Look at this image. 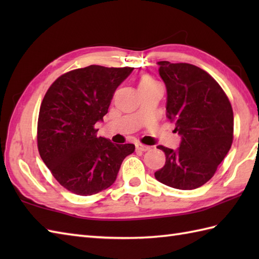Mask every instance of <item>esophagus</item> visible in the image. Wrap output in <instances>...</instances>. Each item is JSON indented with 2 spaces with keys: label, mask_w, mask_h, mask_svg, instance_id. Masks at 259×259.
I'll return each mask as SVG.
<instances>
[{
  "label": "esophagus",
  "mask_w": 259,
  "mask_h": 259,
  "mask_svg": "<svg viewBox=\"0 0 259 259\" xmlns=\"http://www.w3.org/2000/svg\"><path fill=\"white\" fill-rule=\"evenodd\" d=\"M136 149L138 151H147V150L150 149V147L141 145V144H136Z\"/></svg>",
  "instance_id": "34e87169"
}]
</instances>
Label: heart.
<instances>
[{
  "mask_svg": "<svg viewBox=\"0 0 259 259\" xmlns=\"http://www.w3.org/2000/svg\"><path fill=\"white\" fill-rule=\"evenodd\" d=\"M151 83H155V80H153L152 78H150V76L148 75H145L142 76L140 82H139V85H144V84H151Z\"/></svg>",
  "mask_w": 259,
  "mask_h": 259,
  "instance_id": "b5f03b06",
  "label": "heart"
}]
</instances>
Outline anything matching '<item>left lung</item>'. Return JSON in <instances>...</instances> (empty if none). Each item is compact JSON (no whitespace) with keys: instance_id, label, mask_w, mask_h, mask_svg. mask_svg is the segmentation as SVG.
Masks as SVG:
<instances>
[{"instance_id":"left-lung-1","label":"left lung","mask_w":259,"mask_h":259,"mask_svg":"<svg viewBox=\"0 0 259 259\" xmlns=\"http://www.w3.org/2000/svg\"><path fill=\"white\" fill-rule=\"evenodd\" d=\"M158 65L167 89V117L181 141L176 150L158 146L166 163L155 177L176 189H196L211 179L232 147V104L216 80L196 65L169 61Z\"/></svg>"}]
</instances>
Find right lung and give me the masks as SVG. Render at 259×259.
I'll return each mask as SVG.
<instances>
[{"mask_svg":"<svg viewBox=\"0 0 259 259\" xmlns=\"http://www.w3.org/2000/svg\"><path fill=\"white\" fill-rule=\"evenodd\" d=\"M134 68L89 65L64 73L49 88L37 121V148L43 162L65 189L80 196L111 186L135 145L97 137L117 88Z\"/></svg>","mask_w":259,"mask_h":259,"instance_id":"1","label":"right lung"}]
</instances>
